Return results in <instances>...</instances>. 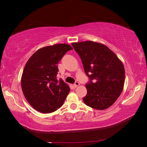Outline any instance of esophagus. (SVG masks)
Segmentation results:
<instances>
[{"instance_id":"esophagus-1","label":"esophagus","mask_w":147,"mask_h":147,"mask_svg":"<svg viewBox=\"0 0 147 147\" xmlns=\"http://www.w3.org/2000/svg\"><path fill=\"white\" fill-rule=\"evenodd\" d=\"M79 85H80L79 82H76L73 84V87H74V88H76V87H78Z\"/></svg>"}]
</instances>
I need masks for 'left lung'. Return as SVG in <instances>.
Returning <instances> with one entry per match:
<instances>
[{"instance_id":"obj_1","label":"left lung","mask_w":147,"mask_h":147,"mask_svg":"<svg viewBox=\"0 0 147 147\" xmlns=\"http://www.w3.org/2000/svg\"><path fill=\"white\" fill-rule=\"evenodd\" d=\"M72 45L90 78L86 85L84 103L96 109L108 108L123 90L125 71L123 62L108 47L97 42H77Z\"/></svg>"}]
</instances>
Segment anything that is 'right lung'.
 <instances>
[{"mask_svg":"<svg viewBox=\"0 0 147 147\" xmlns=\"http://www.w3.org/2000/svg\"><path fill=\"white\" fill-rule=\"evenodd\" d=\"M68 44H55L39 49L26 62L21 76V88L28 103L41 113H52L63 105L70 91L68 84L57 79V65Z\"/></svg>","mask_w":147,"mask_h":147,"instance_id":"1","label":"right lung"}]
</instances>
